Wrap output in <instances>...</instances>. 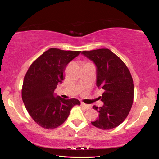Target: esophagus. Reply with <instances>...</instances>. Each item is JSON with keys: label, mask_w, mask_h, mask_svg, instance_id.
I'll use <instances>...</instances> for the list:
<instances>
[{"label": "esophagus", "mask_w": 159, "mask_h": 159, "mask_svg": "<svg viewBox=\"0 0 159 159\" xmlns=\"http://www.w3.org/2000/svg\"><path fill=\"white\" fill-rule=\"evenodd\" d=\"M81 105H82L83 107H85V108L86 109H89L91 108V106L90 105V104H85V103H83V102H81Z\"/></svg>", "instance_id": "obj_1"}]
</instances>
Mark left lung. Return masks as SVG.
Returning <instances> with one entry per match:
<instances>
[{
  "label": "left lung",
  "instance_id": "8db88e82",
  "mask_svg": "<svg viewBox=\"0 0 159 159\" xmlns=\"http://www.w3.org/2000/svg\"><path fill=\"white\" fill-rule=\"evenodd\" d=\"M97 67L96 85L103 89V106L93 107L99 113L98 119L91 123L102 130L114 128L123 122L133 102L134 84L127 66L114 52L107 48L83 51Z\"/></svg>",
  "mask_w": 159,
  "mask_h": 159
}]
</instances>
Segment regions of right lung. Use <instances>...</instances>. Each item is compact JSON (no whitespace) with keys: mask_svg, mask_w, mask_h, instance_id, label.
Listing matches in <instances>:
<instances>
[{"mask_svg":"<svg viewBox=\"0 0 159 159\" xmlns=\"http://www.w3.org/2000/svg\"><path fill=\"white\" fill-rule=\"evenodd\" d=\"M81 51L50 48L29 66L24 79L21 97L29 115L45 129L57 128L65 121L77 99H65L54 91L64 79L66 66Z\"/></svg>","mask_w":159,"mask_h":159,"instance_id":"right-lung-1","label":"right lung"}]
</instances>
